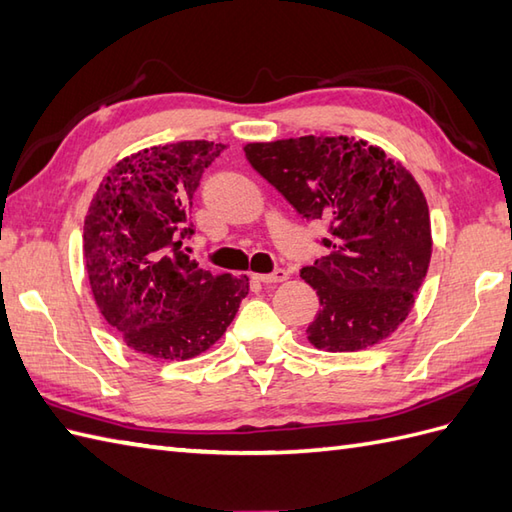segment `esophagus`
Segmentation results:
<instances>
[{
    "instance_id": "esophagus-1",
    "label": "esophagus",
    "mask_w": 512,
    "mask_h": 512,
    "mask_svg": "<svg viewBox=\"0 0 512 512\" xmlns=\"http://www.w3.org/2000/svg\"><path fill=\"white\" fill-rule=\"evenodd\" d=\"M252 278H254L256 282L273 284V282H284L286 278H289V273H286L284 269H276L273 273H252Z\"/></svg>"
}]
</instances>
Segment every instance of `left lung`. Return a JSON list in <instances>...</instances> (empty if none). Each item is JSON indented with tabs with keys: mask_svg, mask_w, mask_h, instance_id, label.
Segmentation results:
<instances>
[{
	"mask_svg": "<svg viewBox=\"0 0 512 512\" xmlns=\"http://www.w3.org/2000/svg\"><path fill=\"white\" fill-rule=\"evenodd\" d=\"M243 149L299 215L328 226V254L302 269L321 304L308 341L358 352L391 336L413 310L432 256L430 213L415 178L384 149L350 136Z\"/></svg>",
	"mask_w": 512,
	"mask_h": 512,
	"instance_id": "1",
	"label": "left lung"
}]
</instances>
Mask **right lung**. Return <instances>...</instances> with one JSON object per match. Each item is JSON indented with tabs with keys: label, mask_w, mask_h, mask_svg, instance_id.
Returning <instances> with one entry per match:
<instances>
[{
	"label": "right lung",
	"mask_w": 512,
	"mask_h": 512,
	"mask_svg": "<svg viewBox=\"0 0 512 512\" xmlns=\"http://www.w3.org/2000/svg\"><path fill=\"white\" fill-rule=\"evenodd\" d=\"M226 145L180 141L119 160L84 219V265L99 313L134 352L189 360L217 343L249 291L182 252L204 169Z\"/></svg>",
	"instance_id": "add662e5"
}]
</instances>
